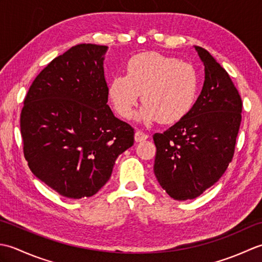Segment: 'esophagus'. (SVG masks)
I'll use <instances>...</instances> for the list:
<instances>
[{
  "mask_svg": "<svg viewBox=\"0 0 262 262\" xmlns=\"http://www.w3.org/2000/svg\"><path fill=\"white\" fill-rule=\"evenodd\" d=\"M146 138H148L147 134H145V133L142 132V130H136V133H135V141L136 142L145 141Z\"/></svg>",
  "mask_w": 262,
  "mask_h": 262,
  "instance_id": "34e87169",
  "label": "esophagus"
}]
</instances>
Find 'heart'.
<instances>
[{"mask_svg": "<svg viewBox=\"0 0 262 262\" xmlns=\"http://www.w3.org/2000/svg\"><path fill=\"white\" fill-rule=\"evenodd\" d=\"M198 88L199 77L192 65L149 52L128 60L125 74L116 75L110 81L108 94L122 118L132 116L142 93L144 104L138 119L173 124L190 111Z\"/></svg>", "mask_w": 262, "mask_h": 262, "instance_id": "1", "label": "heart"}]
</instances>
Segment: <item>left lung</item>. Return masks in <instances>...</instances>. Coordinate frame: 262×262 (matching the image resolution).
Returning a JSON list of instances; mask_svg holds the SVG:
<instances>
[{"label":"left lung","mask_w":262,"mask_h":262,"mask_svg":"<svg viewBox=\"0 0 262 262\" xmlns=\"http://www.w3.org/2000/svg\"><path fill=\"white\" fill-rule=\"evenodd\" d=\"M205 66L203 91L190 111L155 133V177L176 200L193 199L220 180L234 157L242 100L229 73L196 46Z\"/></svg>","instance_id":"1"}]
</instances>
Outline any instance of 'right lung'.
Segmentation results:
<instances>
[{
	"label": "right lung",
	"mask_w": 262,
	"mask_h": 262,
	"mask_svg": "<svg viewBox=\"0 0 262 262\" xmlns=\"http://www.w3.org/2000/svg\"><path fill=\"white\" fill-rule=\"evenodd\" d=\"M105 46L80 43L33 80L20 115L24 154L39 180L64 197H91L116 159L134 144V128L107 104Z\"/></svg>",
	"instance_id": "obj_1"
}]
</instances>
